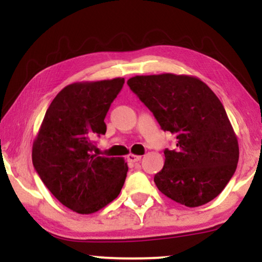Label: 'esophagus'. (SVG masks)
<instances>
[{"label":"esophagus","instance_id":"1","mask_svg":"<svg viewBox=\"0 0 262 262\" xmlns=\"http://www.w3.org/2000/svg\"><path fill=\"white\" fill-rule=\"evenodd\" d=\"M142 156L139 155H135V154H128L127 155V161H130V162H138V161H141Z\"/></svg>","mask_w":262,"mask_h":262}]
</instances>
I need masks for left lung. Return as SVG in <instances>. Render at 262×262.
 I'll return each instance as SVG.
<instances>
[{
  "mask_svg": "<svg viewBox=\"0 0 262 262\" xmlns=\"http://www.w3.org/2000/svg\"><path fill=\"white\" fill-rule=\"evenodd\" d=\"M127 84L161 128L177 136V150H164V166L154 178L157 188L188 207L216 198L239 155L237 136L217 95L189 75H142Z\"/></svg>",
  "mask_w": 262,
  "mask_h": 262,
  "instance_id": "8db88e82",
  "label": "left lung"
}]
</instances>
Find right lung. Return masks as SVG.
Listing matches in <instances>:
<instances>
[{
    "label": "right lung",
    "instance_id": "1",
    "mask_svg": "<svg viewBox=\"0 0 262 262\" xmlns=\"http://www.w3.org/2000/svg\"><path fill=\"white\" fill-rule=\"evenodd\" d=\"M121 77L64 87L46 111L32 161L49 191L68 209L94 213L119 195L127 163L93 154L92 139L106 134L105 117L123 88Z\"/></svg>",
    "mask_w": 262,
    "mask_h": 262
}]
</instances>
